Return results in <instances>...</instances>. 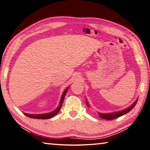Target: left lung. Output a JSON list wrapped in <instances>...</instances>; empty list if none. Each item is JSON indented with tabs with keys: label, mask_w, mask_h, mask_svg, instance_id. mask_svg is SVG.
<instances>
[{
	"label": "left lung",
	"mask_w": 150,
	"mask_h": 150,
	"mask_svg": "<svg viewBox=\"0 0 150 150\" xmlns=\"http://www.w3.org/2000/svg\"><path fill=\"white\" fill-rule=\"evenodd\" d=\"M138 101V99L136 100V101L133 103V104L130 106L127 109H125L123 110H121V111H117V112H115V113H98V115L100 116V118L103 119H106V120H112V119H116L119 117L125 115V114L127 113L128 112H129L130 111H131L133 108H134V106L137 104ZM86 103L87 106H89L88 102L86 101Z\"/></svg>",
	"instance_id": "8db88e82"
}]
</instances>
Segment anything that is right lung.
<instances>
[{"mask_svg":"<svg viewBox=\"0 0 150 150\" xmlns=\"http://www.w3.org/2000/svg\"><path fill=\"white\" fill-rule=\"evenodd\" d=\"M69 88V87H68V88H67L66 90H65L64 93L62 94L60 102H59V106L54 111H52V112H50V113H45V114H37V115H35V114H28V113H23V114L24 115H25L26 116L29 117H30V118L39 119H50L51 117H54V116H55L56 114L59 112V110H60L62 105V103H63V102H64L65 96H66V94Z\"/></svg>","mask_w":150,"mask_h":150,"instance_id":"right-lung-1","label":"right lung"}]
</instances>
